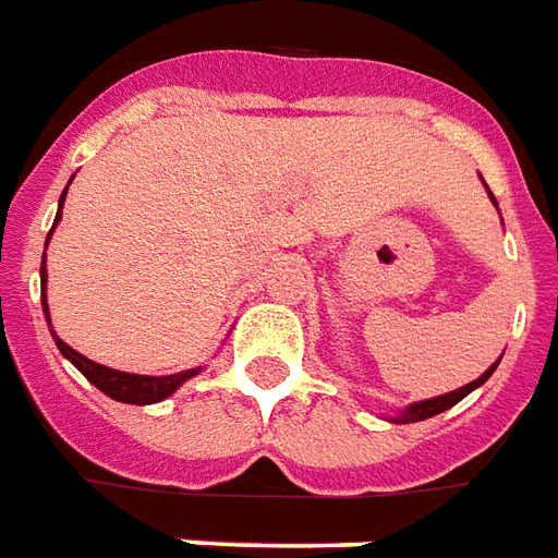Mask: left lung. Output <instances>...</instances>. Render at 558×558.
I'll return each instance as SVG.
<instances>
[{
    "mask_svg": "<svg viewBox=\"0 0 558 558\" xmlns=\"http://www.w3.org/2000/svg\"><path fill=\"white\" fill-rule=\"evenodd\" d=\"M487 195H489V201L496 204V197H493V192H489V189H487ZM496 207H499V204H496ZM499 361H501V357H499ZM499 361L493 363V366H489V369L484 375H477L475 381H469V385L457 387V390H450V393H441V397L424 399V402H412V405H405L402 412L393 414V417H387V421H390V424H417V421H426V417H436V414L448 412L450 405H457V402L469 397V393H472L475 387L484 385L489 375L496 373V366H499Z\"/></svg>",
    "mask_w": 558,
    "mask_h": 558,
    "instance_id": "left-lung-1",
    "label": "left lung"
}]
</instances>
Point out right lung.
<instances>
[{"instance_id": "1", "label": "right lung", "mask_w": 558, "mask_h": 558, "mask_svg": "<svg viewBox=\"0 0 558 558\" xmlns=\"http://www.w3.org/2000/svg\"><path fill=\"white\" fill-rule=\"evenodd\" d=\"M71 185V180H69ZM69 185L62 189V195H59V209H57V219H53V228L62 219V204H65V195H69ZM53 228H50V234H53ZM50 234H47V243H50ZM45 243V248H47ZM41 310H45V318L50 322V306H47V264L41 260ZM50 336L57 339V349L62 351V357L71 361L83 375H86V381L89 385H96L105 397L117 399V402H129V405H153V402H161V399H168L171 393H177L180 387L189 381V378H195V375L204 373V366H195V369H183V373H173V375H134V373H120V369H110V366H101V363L89 361V357H83L81 351H74L71 345H65L57 333H53V324H50Z\"/></svg>"}]
</instances>
